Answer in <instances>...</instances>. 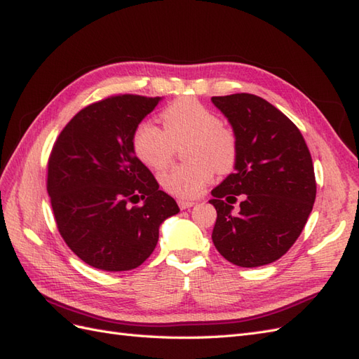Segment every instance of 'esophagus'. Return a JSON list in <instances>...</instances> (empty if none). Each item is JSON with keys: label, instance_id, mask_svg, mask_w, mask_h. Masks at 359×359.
I'll use <instances>...</instances> for the list:
<instances>
[{"label": "esophagus", "instance_id": "1", "mask_svg": "<svg viewBox=\"0 0 359 359\" xmlns=\"http://www.w3.org/2000/svg\"><path fill=\"white\" fill-rule=\"evenodd\" d=\"M178 205L181 210H186V208H190L195 205V201L191 199H178Z\"/></svg>", "mask_w": 359, "mask_h": 359}]
</instances>
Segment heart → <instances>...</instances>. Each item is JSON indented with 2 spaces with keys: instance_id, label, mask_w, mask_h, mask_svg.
<instances>
[{
  "instance_id": "obj_1",
  "label": "heart",
  "mask_w": 359,
  "mask_h": 359,
  "mask_svg": "<svg viewBox=\"0 0 359 359\" xmlns=\"http://www.w3.org/2000/svg\"><path fill=\"white\" fill-rule=\"evenodd\" d=\"M164 129L143 121L135 129L133 146L138 160L151 169H163L175 147H186L187 164L160 173L161 187L178 198H195L217 172H230L238 158V137L221 117L196 99H180L163 111Z\"/></svg>"
}]
</instances>
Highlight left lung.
<instances>
[{"mask_svg": "<svg viewBox=\"0 0 359 359\" xmlns=\"http://www.w3.org/2000/svg\"><path fill=\"white\" fill-rule=\"evenodd\" d=\"M238 137L234 173L212 190L216 250L242 268L273 264L304 229L317 184L311 152L292 121L255 94L212 97ZM241 194L240 212L231 204Z\"/></svg>", "mask_w": 359, "mask_h": 359, "instance_id": "8db88e82", "label": "left lung"}]
</instances>
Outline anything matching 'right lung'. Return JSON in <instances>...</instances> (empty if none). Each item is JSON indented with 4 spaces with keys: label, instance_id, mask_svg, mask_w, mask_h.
<instances>
[{
    "label": "right lung",
    "instance_id": "1",
    "mask_svg": "<svg viewBox=\"0 0 359 359\" xmlns=\"http://www.w3.org/2000/svg\"><path fill=\"white\" fill-rule=\"evenodd\" d=\"M160 100L123 94L88 104L51 149L47 191L57 230L90 266H140L156 247L160 225L180 212L133 146L137 126Z\"/></svg>",
    "mask_w": 359,
    "mask_h": 359
}]
</instances>
